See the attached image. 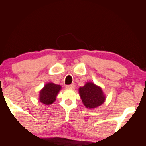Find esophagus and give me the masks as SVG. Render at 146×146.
Here are the masks:
<instances>
[{"instance_id":"obj_1","label":"esophagus","mask_w":146,"mask_h":146,"mask_svg":"<svg viewBox=\"0 0 146 146\" xmlns=\"http://www.w3.org/2000/svg\"><path fill=\"white\" fill-rule=\"evenodd\" d=\"M66 88L67 89L73 90V89H74L75 86H74V84H71V85H68V86H66Z\"/></svg>"}]
</instances>
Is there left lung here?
Wrapping results in <instances>:
<instances>
[{
	"label": "left lung",
	"instance_id": "8db88e82",
	"mask_svg": "<svg viewBox=\"0 0 146 146\" xmlns=\"http://www.w3.org/2000/svg\"><path fill=\"white\" fill-rule=\"evenodd\" d=\"M83 104L87 108L92 109L101 106L106 100V96L100 86L88 82L78 89Z\"/></svg>",
	"mask_w": 146,
	"mask_h": 146
}]
</instances>
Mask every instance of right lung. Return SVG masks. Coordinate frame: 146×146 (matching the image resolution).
<instances>
[{"label": "right lung", "instance_id": "right-lung-1", "mask_svg": "<svg viewBox=\"0 0 146 146\" xmlns=\"http://www.w3.org/2000/svg\"><path fill=\"white\" fill-rule=\"evenodd\" d=\"M61 89L60 85L52 82L46 84L39 92V101L45 105L51 104L55 102L57 95Z\"/></svg>", "mask_w": 146, "mask_h": 146}]
</instances>
